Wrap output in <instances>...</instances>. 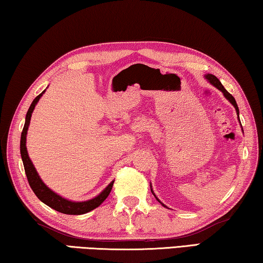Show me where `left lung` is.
<instances>
[{
  "label": "left lung",
  "mask_w": 263,
  "mask_h": 263,
  "mask_svg": "<svg viewBox=\"0 0 263 263\" xmlns=\"http://www.w3.org/2000/svg\"><path fill=\"white\" fill-rule=\"evenodd\" d=\"M205 78L208 79V81H210V84H212V85L214 86V87H217L218 89H220V91H221V92H222V94H223V97H225V98L227 99V100H229V101L232 103V105L234 106V108H235V110H236V114H238V116H239V108H238V105H236L235 99L233 98V96H232V94H230L229 92L226 91L225 87H223L222 84L220 83V81H219V79L217 78V77H216V76H213V74H206V76H205ZM152 192L154 193L153 189H152ZM154 196H155V193H154ZM155 197H156V196H155ZM156 199L158 200V198H157V197H156ZM158 201H160V200H158ZM160 203H161V201H160ZM162 205H163V206H165L164 204H162Z\"/></svg>",
  "instance_id": "8db88e82"
}]
</instances>
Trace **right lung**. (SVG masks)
Here are the masks:
<instances>
[{
	"instance_id": "obj_1",
	"label": "right lung",
	"mask_w": 263,
	"mask_h": 263,
	"mask_svg": "<svg viewBox=\"0 0 263 263\" xmlns=\"http://www.w3.org/2000/svg\"><path fill=\"white\" fill-rule=\"evenodd\" d=\"M44 92L45 91H43L40 96H37L36 98H34L32 103H31V106L29 107L27 116H25V123L23 127L22 135H21V156H22L25 175H27L29 185H30V187L32 189L34 195L37 196L38 199L43 201L44 204H46L47 206H50L51 209L58 211V212H60V213L74 214V216L87 213V212H89V211L97 209L98 206H100L103 201H105V199L108 197V195L111 191L114 180L113 182H110V184L100 193V195L94 197L93 199H89L86 201L67 200V199H65V198H63L59 195H57V193H54L52 190H51V189L46 186L44 182L41 179L40 176H38L37 171H36V169H34L32 162H31V160H30V157L28 155L27 134H28L30 120H31V114L34 109V106H36L37 102L40 101V99Z\"/></svg>"
}]
</instances>
